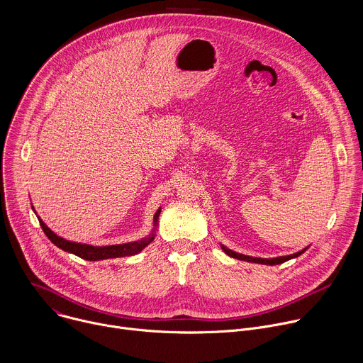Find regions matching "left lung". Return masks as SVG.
I'll return each instance as SVG.
<instances>
[{
	"mask_svg": "<svg viewBox=\"0 0 363 363\" xmlns=\"http://www.w3.org/2000/svg\"><path fill=\"white\" fill-rule=\"evenodd\" d=\"M220 245H221L223 251H224L227 255L233 257V258H238V260L250 262V263H257V264H266V266H276V264H281V263H284V262H289V260H291V258H296V257L301 255V254L310 247V245H307L306 248H303V250H300V251H297V252H294V254H290V255H280V257H273V258H262V257H251V255L240 254V252H237V251H233V250L227 248V247L223 245V244H220Z\"/></svg>",
	"mask_w": 363,
	"mask_h": 363,
	"instance_id": "8db88e82",
	"label": "left lung"
}]
</instances>
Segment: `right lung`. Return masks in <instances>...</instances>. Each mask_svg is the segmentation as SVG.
Here are the masks:
<instances>
[{"mask_svg": "<svg viewBox=\"0 0 363 363\" xmlns=\"http://www.w3.org/2000/svg\"><path fill=\"white\" fill-rule=\"evenodd\" d=\"M31 208L34 210L33 205H31ZM160 214H161V206L153 216V228H152V231L147 237H143L138 241L125 242V244H113V245H90V244L74 242V241L66 240V238H63V237L57 235L56 233L51 231L38 216H37V218L40 221V225H41L44 234L48 237V240L53 242L55 245H57L63 251L72 252V254L83 258V260L99 262V260H108V258H116V257H129V255H135V254L140 252L146 245H149L153 241L155 235H157V234H155V231H157V227H158Z\"/></svg>", "mask_w": 363, "mask_h": 363, "instance_id": "obj_1", "label": "right lung"}]
</instances>
